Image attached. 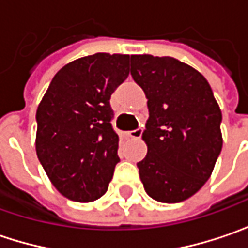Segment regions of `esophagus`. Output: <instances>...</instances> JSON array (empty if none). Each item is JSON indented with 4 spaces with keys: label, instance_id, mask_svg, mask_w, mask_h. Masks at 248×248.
<instances>
[{
    "label": "esophagus",
    "instance_id": "obj_1",
    "mask_svg": "<svg viewBox=\"0 0 248 248\" xmlns=\"http://www.w3.org/2000/svg\"><path fill=\"white\" fill-rule=\"evenodd\" d=\"M142 132H143V129H142V128L132 129V131H129V132H128V137H131V138L139 139L140 137H142Z\"/></svg>",
    "mask_w": 248,
    "mask_h": 248
}]
</instances>
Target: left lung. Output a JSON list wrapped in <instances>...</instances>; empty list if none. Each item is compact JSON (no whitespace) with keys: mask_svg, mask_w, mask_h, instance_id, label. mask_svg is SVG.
Instances as JSON below:
<instances>
[{"mask_svg":"<svg viewBox=\"0 0 248 248\" xmlns=\"http://www.w3.org/2000/svg\"><path fill=\"white\" fill-rule=\"evenodd\" d=\"M131 76L149 108L140 181L157 202H184L208 181L221 153V109L208 81L175 58L132 55Z\"/></svg>","mask_w":248,"mask_h":248,"instance_id":"1","label":"left lung"}]
</instances>
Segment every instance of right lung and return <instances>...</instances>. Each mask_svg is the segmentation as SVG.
<instances>
[{
	"label": "right lung",
	"mask_w": 248,
	"mask_h": 248,
	"mask_svg": "<svg viewBox=\"0 0 248 248\" xmlns=\"http://www.w3.org/2000/svg\"><path fill=\"white\" fill-rule=\"evenodd\" d=\"M129 55L95 53L55 74L38 105L35 150L52 185L73 202L108 190L120 161L110 96L129 74Z\"/></svg>",
	"instance_id": "1"
}]
</instances>
